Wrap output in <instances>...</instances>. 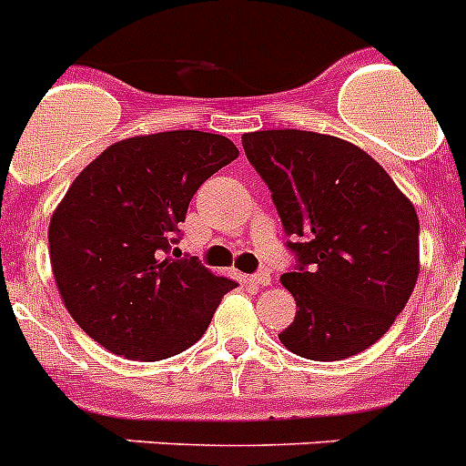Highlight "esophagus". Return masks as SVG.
Returning a JSON list of instances; mask_svg holds the SVG:
<instances>
[{
  "label": "esophagus",
  "instance_id": "34e87169",
  "mask_svg": "<svg viewBox=\"0 0 466 466\" xmlns=\"http://www.w3.org/2000/svg\"><path fill=\"white\" fill-rule=\"evenodd\" d=\"M252 282L257 284V287H270L273 278H270L268 270H258V273L252 275Z\"/></svg>",
  "mask_w": 466,
  "mask_h": 466
}]
</instances>
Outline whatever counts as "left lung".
Returning a JSON list of instances; mask_svg holds the SVG:
<instances>
[{"mask_svg": "<svg viewBox=\"0 0 466 466\" xmlns=\"http://www.w3.org/2000/svg\"><path fill=\"white\" fill-rule=\"evenodd\" d=\"M242 147L291 238L294 266L282 284L299 310L279 333L284 348L315 361L371 348L418 282L410 200L366 151L331 135L258 130Z\"/></svg>", "mask_w": 466, "mask_h": 466, "instance_id": "1", "label": "left lung"}]
</instances>
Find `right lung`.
<instances>
[{
  "label": "right lung",
  "instance_id": "add662e5",
  "mask_svg": "<svg viewBox=\"0 0 466 466\" xmlns=\"http://www.w3.org/2000/svg\"><path fill=\"white\" fill-rule=\"evenodd\" d=\"M233 158L224 135L172 130L116 142L74 179L48 226L53 278L102 348L158 361L208 331L236 282L170 252L200 184Z\"/></svg>",
  "mask_w": 466,
  "mask_h": 466
}]
</instances>
